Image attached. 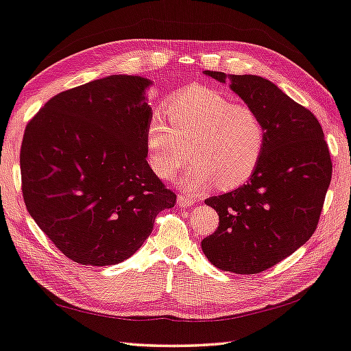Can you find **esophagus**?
Returning a JSON list of instances; mask_svg holds the SVG:
<instances>
[{"instance_id":"obj_1","label":"esophagus","mask_w":351,"mask_h":351,"mask_svg":"<svg viewBox=\"0 0 351 351\" xmlns=\"http://www.w3.org/2000/svg\"><path fill=\"white\" fill-rule=\"evenodd\" d=\"M195 204V199L190 197L187 195H180L178 196V205L182 208H187V207H191V205Z\"/></svg>"}]
</instances>
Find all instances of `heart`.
I'll return each mask as SVG.
<instances>
[{
	"instance_id": "heart-1",
	"label": "heart",
	"mask_w": 351,
	"mask_h": 351,
	"mask_svg": "<svg viewBox=\"0 0 351 351\" xmlns=\"http://www.w3.org/2000/svg\"><path fill=\"white\" fill-rule=\"evenodd\" d=\"M167 125L154 115L146 128L149 166L169 180L190 155L181 176L185 190L199 191L219 182L223 190L248 182L262 161L267 130L256 109L204 85H190L166 103Z\"/></svg>"
}]
</instances>
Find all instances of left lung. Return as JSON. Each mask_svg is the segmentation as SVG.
Instances as JSON below:
<instances>
[{
    "label": "left lung",
    "instance_id": "8db88e82",
    "mask_svg": "<svg viewBox=\"0 0 351 351\" xmlns=\"http://www.w3.org/2000/svg\"><path fill=\"white\" fill-rule=\"evenodd\" d=\"M225 82L221 71H205ZM231 89L262 115L267 130L260 166L242 187L205 204L219 226L201 246L222 271L260 274L291 256L317 230L332 180V160L319 121L272 82L230 75Z\"/></svg>",
    "mask_w": 351,
    "mask_h": 351
}]
</instances>
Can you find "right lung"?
I'll return each mask as SVG.
<instances>
[{"label": "right lung", "instance_id": "1", "mask_svg": "<svg viewBox=\"0 0 351 351\" xmlns=\"http://www.w3.org/2000/svg\"><path fill=\"white\" fill-rule=\"evenodd\" d=\"M140 75L66 89L27 123L21 144L25 207L73 262L117 265L138 251L176 195L146 160L152 119Z\"/></svg>", "mask_w": 351, "mask_h": 351}]
</instances>
